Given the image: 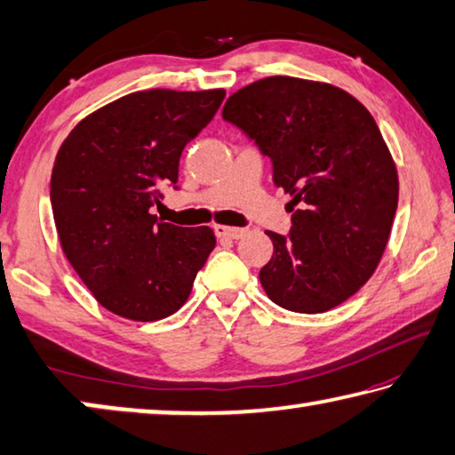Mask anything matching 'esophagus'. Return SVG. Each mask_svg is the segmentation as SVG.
<instances>
[{
    "label": "esophagus",
    "instance_id": "esophagus-1",
    "mask_svg": "<svg viewBox=\"0 0 455 455\" xmlns=\"http://www.w3.org/2000/svg\"><path fill=\"white\" fill-rule=\"evenodd\" d=\"M214 233H217L219 238H243L246 235V228L217 225V227H214Z\"/></svg>",
    "mask_w": 455,
    "mask_h": 455
}]
</instances>
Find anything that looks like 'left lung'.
<instances>
[{
    "mask_svg": "<svg viewBox=\"0 0 455 455\" xmlns=\"http://www.w3.org/2000/svg\"><path fill=\"white\" fill-rule=\"evenodd\" d=\"M222 118L273 160L298 206L289 236L267 230L268 299L309 315L347 301L379 265L397 211V168L371 114L333 84L271 76L235 92Z\"/></svg>",
    "mask_w": 455,
    "mask_h": 455,
    "instance_id": "8db88e82",
    "label": "left lung"
}]
</instances>
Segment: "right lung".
Returning a JSON list of instances; mask_svg holds the SVG:
<instances>
[{"instance_id": "add662e5", "label": "right lung", "mask_w": 455, "mask_h": 455, "mask_svg": "<svg viewBox=\"0 0 455 455\" xmlns=\"http://www.w3.org/2000/svg\"><path fill=\"white\" fill-rule=\"evenodd\" d=\"M225 94L132 92L88 114L60 146L50 198L61 251L96 301L118 317H171L217 244L212 228L176 227L150 209L179 180L184 146Z\"/></svg>"}]
</instances>
